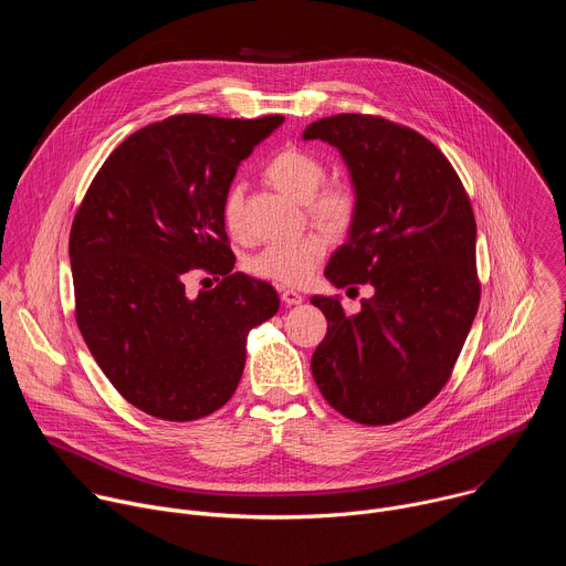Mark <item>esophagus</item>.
Returning <instances> with one entry per match:
<instances>
[{"instance_id": "obj_1", "label": "esophagus", "mask_w": 566, "mask_h": 566, "mask_svg": "<svg viewBox=\"0 0 566 566\" xmlns=\"http://www.w3.org/2000/svg\"><path fill=\"white\" fill-rule=\"evenodd\" d=\"M280 293H282V302L289 304V306H295V304L304 302V295L297 293L295 289H280Z\"/></svg>"}]
</instances>
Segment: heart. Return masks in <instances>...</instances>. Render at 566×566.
Segmentation results:
<instances>
[{"label": "heart", "instance_id": "1", "mask_svg": "<svg viewBox=\"0 0 566 566\" xmlns=\"http://www.w3.org/2000/svg\"><path fill=\"white\" fill-rule=\"evenodd\" d=\"M266 179L280 192L293 197L295 201H304L308 214L332 230H340L352 221L354 214V195L345 184H327L325 166L317 156L311 151L286 147L271 156L264 168ZM241 203H244V190L239 184L230 186L221 201V219L226 230L232 237H244V226H241ZM327 253V239L319 232L302 234L284 244H271L260 251L251 262L249 269L253 275L273 280L289 286L306 284L319 260Z\"/></svg>", "mask_w": 566, "mask_h": 566}]
</instances>
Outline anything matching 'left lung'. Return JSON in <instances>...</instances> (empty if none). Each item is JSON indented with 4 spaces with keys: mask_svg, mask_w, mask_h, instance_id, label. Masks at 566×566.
<instances>
[{
    "mask_svg": "<svg viewBox=\"0 0 566 566\" xmlns=\"http://www.w3.org/2000/svg\"><path fill=\"white\" fill-rule=\"evenodd\" d=\"M302 138L340 151L356 197L325 277L336 289H374L354 315L338 295L311 297L329 322L311 371L343 417L396 423L448 382L476 315L470 199L450 160L410 127L338 114L311 123Z\"/></svg>",
    "mask_w": 566,
    "mask_h": 566,
    "instance_id": "left-lung-1",
    "label": "left lung"
}]
</instances>
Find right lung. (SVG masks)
<instances>
[{
  "label": "right lung",
  "instance_id": "right-lung-1",
  "mask_svg": "<svg viewBox=\"0 0 566 566\" xmlns=\"http://www.w3.org/2000/svg\"><path fill=\"white\" fill-rule=\"evenodd\" d=\"M282 123L184 114L147 125L109 154L75 212L77 329L109 382L149 417L219 410L244 371L249 332L280 308L269 282L230 273L221 201L241 160ZM192 268L224 280L192 298Z\"/></svg>",
  "mask_w": 566,
  "mask_h": 566
}]
</instances>
